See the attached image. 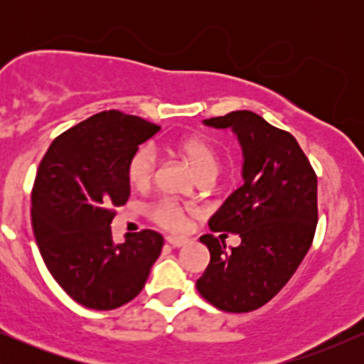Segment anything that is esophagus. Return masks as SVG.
I'll use <instances>...</instances> for the list:
<instances>
[{
	"label": "esophagus",
	"mask_w": 364,
	"mask_h": 364,
	"mask_svg": "<svg viewBox=\"0 0 364 364\" xmlns=\"http://www.w3.org/2000/svg\"><path fill=\"white\" fill-rule=\"evenodd\" d=\"M166 240H168V243L171 246H174V248H181V246H185L188 243L185 236H168Z\"/></svg>",
	"instance_id": "34e87169"
}]
</instances>
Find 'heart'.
Segmentation results:
<instances>
[{
    "mask_svg": "<svg viewBox=\"0 0 364 364\" xmlns=\"http://www.w3.org/2000/svg\"><path fill=\"white\" fill-rule=\"evenodd\" d=\"M176 150L181 154L202 179H214L220 171V156L214 145L202 136H186L176 144ZM157 169V150L154 145H141L133 154L128 164V178L132 185L139 190L150 186ZM186 210L174 200H161L152 208L156 223L164 228L178 229L185 223Z\"/></svg>",
    "mask_w": 364,
    "mask_h": 364,
    "instance_id": "obj_1",
    "label": "heart"
}]
</instances>
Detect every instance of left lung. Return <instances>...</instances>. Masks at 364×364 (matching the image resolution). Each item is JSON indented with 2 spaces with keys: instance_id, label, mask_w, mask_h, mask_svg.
<instances>
[{
  "instance_id": "obj_1",
  "label": "left lung",
  "mask_w": 364,
  "mask_h": 364,
  "mask_svg": "<svg viewBox=\"0 0 364 364\" xmlns=\"http://www.w3.org/2000/svg\"><path fill=\"white\" fill-rule=\"evenodd\" d=\"M203 124L236 133L245 183L208 220L212 231L237 235L241 245L228 250L225 235L200 237L210 263L196 289L223 311H253L286 286L310 250L318 220L316 174L289 132L252 111H232Z\"/></svg>"
}]
</instances>
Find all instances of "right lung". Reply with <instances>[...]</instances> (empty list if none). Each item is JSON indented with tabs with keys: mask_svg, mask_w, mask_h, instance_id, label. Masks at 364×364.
Wrapping results in <instances>:
<instances>
[{
	"mask_svg": "<svg viewBox=\"0 0 364 364\" xmlns=\"http://www.w3.org/2000/svg\"><path fill=\"white\" fill-rule=\"evenodd\" d=\"M157 124L102 111L66 129L41 161L32 188V228L63 291L92 310H114L140 294L164 237L152 229L112 241L114 207L129 196L128 164Z\"/></svg>",
	"mask_w": 364,
	"mask_h": 364,
	"instance_id": "obj_1",
	"label": "right lung"
}]
</instances>
